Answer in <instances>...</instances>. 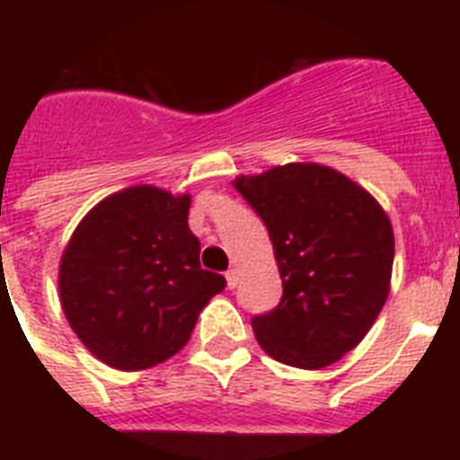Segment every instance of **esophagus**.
<instances>
[{
    "label": "esophagus",
    "instance_id": "34e87169",
    "mask_svg": "<svg viewBox=\"0 0 460 460\" xmlns=\"http://www.w3.org/2000/svg\"><path fill=\"white\" fill-rule=\"evenodd\" d=\"M226 280H227V288H230V290H234V288H237V280H239V271L237 270H227Z\"/></svg>",
    "mask_w": 460,
    "mask_h": 460
}]
</instances>
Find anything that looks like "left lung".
I'll use <instances>...</instances> for the list:
<instances>
[{
    "instance_id": "8db88e82",
    "label": "left lung",
    "mask_w": 460,
    "mask_h": 460,
    "mask_svg": "<svg viewBox=\"0 0 460 460\" xmlns=\"http://www.w3.org/2000/svg\"><path fill=\"white\" fill-rule=\"evenodd\" d=\"M234 189L267 226L279 306L253 315L255 339L280 364L323 368L359 343L389 295L392 223L367 190L315 164H290Z\"/></svg>"
}]
</instances>
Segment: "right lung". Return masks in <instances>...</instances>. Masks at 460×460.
<instances>
[{
    "mask_svg": "<svg viewBox=\"0 0 460 460\" xmlns=\"http://www.w3.org/2000/svg\"><path fill=\"white\" fill-rule=\"evenodd\" d=\"M189 195L133 186L83 218L59 265L68 324L119 371L156 367L190 339L198 313L226 279L200 267Z\"/></svg>",
    "mask_w": 460,
    "mask_h": 460,
    "instance_id": "obj_1",
    "label": "right lung"
}]
</instances>
